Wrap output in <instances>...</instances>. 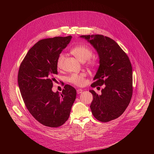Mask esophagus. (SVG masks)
<instances>
[{
  "instance_id": "obj_1",
  "label": "esophagus",
  "mask_w": 154,
  "mask_h": 154,
  "mask_svg": "<svg viewBox=\"0 0 154 154\" xmlns=\"http://www.w3.org/2000/svg\"><path fill=\"white\" fill-rule=\"evenodd\" d=\"M83 92V90H82V89H78L77 90V94H81Z\"/></svg>"
}]
</instances>
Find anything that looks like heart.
Returning a JSON list of instances; mask_svg holds the SVG:
<instances>
[{
  "label": "heart",
  "mask_w": 154,
  "mask_h": 154,
  "mask_svg": "<svg viewBox=\"0 0 154 154\" xmlns=\"http://www.w3.org/2000/svg\"><path fill=\"white\" fill-rule=\"evenodd\" d=\"M71 54L74 55L78 60L80 61L85 62L88 60V64L94 66L96 64V60L94 59H90L92 57L93 52L91 49L86 46L85 45H79L75 46L71 51ZM64 55L63 54H60L57 60V67L58 69L62 68L63 64ZM85 77L86 74L85 73H74L72 74L68 77V81L76 86H81L85 83Z\"/></svg>",
  "instance_id": "1"
}]
</instances>
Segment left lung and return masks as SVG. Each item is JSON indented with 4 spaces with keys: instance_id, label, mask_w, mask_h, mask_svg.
Segmentation results:
<instances>
[{
    "instance_id": "8db88e82",
    "label": "left lung",
    "mask_w": 154,
    "mask_h": 154,
    "mask_svg": "<svg viewBox=\"0 0 154 154\" xmlns=\"http://www.w3.org/2000/svg\"><path fill=\"white\" fill-rule=\"evenodd\" d=\"M96 50L99 67L91 87L105 85L100 95L90 90L93 96L90 108L96 119L106 122L119 117L128 106L133 93L132 67L118 44L102 35H82Z\"/></svg>"
}]
</instances>
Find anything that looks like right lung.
Instances as JSON below:
<instances>
[{"label":"right lung","mask_w":154,"mask_h":154,"mask_svg":"<svg viewBox=\"0 0 154 154\" xmlns=\"http://www.w3.org/2000/svg\"><path fill=\"white\" fill-rule=\"evenodd\" d=\"M71 36L39 41L22 61L17 82L24 103L30 114L42 125L58 127L65 123L71 113L77 92L66 85L61 93L52 88L57 74V60L66 48Z\"/></svg>","instance_id":"add662e5"}]
</instances>
